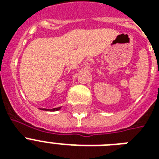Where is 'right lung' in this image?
<instances>
[{
  "label": "right lung",
  "mask_w": 159,
  "mask_h": 159,
  "mask_svg": "<svg viewBox=\"0 0 159 159\" xmlns=\"http://www.w3.org/2000/svg\"><path fill=\"white\" fill-rule=\"evenodd\" d=\"M60 109H61V106H60V107H57V108H53V109H50V110H49V109H48V110H47V109H43V111H44V110H45V111H59Z\"/></svg>",
  "instance_id": "obj_1"
}]
</instances>
